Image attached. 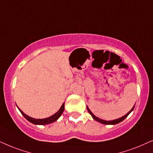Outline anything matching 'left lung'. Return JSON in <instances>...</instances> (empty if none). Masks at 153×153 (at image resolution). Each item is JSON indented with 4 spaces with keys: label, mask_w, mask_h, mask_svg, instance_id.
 <instances>
[{
    "label": "left lung",
    "mask_w": 153,
    "mask_h": 153,
    "mask_svg": "<svg viewBox=\"0 0 153 153\" xmlns=\"http://www.w3.org/2000/svg\"><path fill=\"white\" fill-rule=\"evenodd\" d=\"M134 107L132 108L131 109V111L128 112V113H127V114H126V115H125V116H123V117H121L118 118V119L114 120H112V121H111H111H105V120H103L100 119V118L96 117V116H95L94 115V114H93L92 113H91V112L90 111V110L89 109V108L87 107V111H88L89 114H90V115H91V117H92L94 118V119L95 120L99 122V123H102V124H104V125H116V124H118V123H120V122L123 121L124 120H125V118L127 117V116L129 115V113H131V112L134 110Z\"/></svg>",
    "instance_id": "1"
}]
</instances>
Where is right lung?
I'll list each match as a JSON object with an SVG mask.
<instances>
[{
    "instance_id": "1",
    "label": "right lung",
    "mask_w": 153,
    "mask_h": 153,
    "mask_svg": "<svg viewBox=\"0 0 153 153\" xmlns=\"http://www.w3.org/2000/svg\"><path fill=\"white\" fill-rule=\"evenodd\" d=\"M19 111L21 112V113L22 114V115H24V117H25L28 121H29L30 123L34 124V125H48V124L52 123H54V122H55L56 120H57L58 118L61 115H62V113L64 111V103H63L62 107L60 108V109L59 110V111L57 112V113H56L54 115H52L50 117L45 118V119H35V118L30 117H29V116H28L27 115H26L25 113H24L23 111H22V110H20L19 108Z\"/></svg>"
}]
</instances>
